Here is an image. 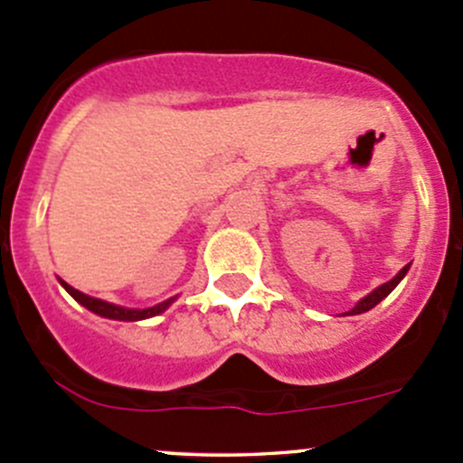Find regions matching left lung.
I'll return each instance as SVG.
<instances>
[{"instance_id": "8db88e82", "label": "left lung", "mask_w": 463, "mask_h": 463, "mask_svg": "<svg viewBox=\"0 0 463 463\" xmlns=\"http://www.w3.org/2000/svg\"><path fill=\"white\" fill-rule=\"evenodd\" d=\"M408 269H410V264H408V266H403V269L399 270V275H396L394 279H390V282L381 284V287L374 288V291H372L370 296H365V298H363V300L358 302V305L354 307L352 311H347V314H349V316H356V314H365V311L374 309V307L378 305V302L383 300V298H387V296H390L392 291H394V287H396V284L401 282V279L405 278V273H408Z\"/></svg>"}]
</instances>
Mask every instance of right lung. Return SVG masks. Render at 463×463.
Here are the masks:
<instances>
[{"instance_id": "1", "label": "right lung", "mask_w": 463, "mask_h": 463, "mask_svg": "<svg viewBox=\"0 0 463 463\" xmlns=\"http://www.w3.org/2000/svg\"><path fill=\"white\" fill-rule=\"evenodd\" d=\"M62 282V279H60ZM62 287L67 288L69 296L73 298V300L80 302L82 307H87L89 311H93V314L102 316V318H111V320H143V318H152V316H158L161 311H165L167 307H170L172 300L167 302H161V305L156 307H149V309H125V307H116L111 305V302H105V300H98V298H89L85 293H80L78 288L69 287L67 282H62Z\"/></svg>"}]
</instances>
